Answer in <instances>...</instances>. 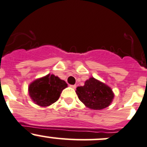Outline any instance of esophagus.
Returning a JSON list of instances; mask_svg holds the SVG:
<instances>
[{"mask_svg":"<svg viewBox=\"0 0 147 147\" xmlns=\"http://www.w3.org/2000/svg\"><path fill=\"white\" fill-rule=\"evenodd\" d=\"M69 87H72V88H73V89L76 88V85H75V84H71V85H69Z\"/></svg>","mask_w":147,"mask_h":147,"instance_id":"1","label":"esophagus"}]
</instances>
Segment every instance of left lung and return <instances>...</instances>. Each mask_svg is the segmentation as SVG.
I'll return each instance as SVG.
<instances>
[{
  "label": "left lung",
  "mask_w": 147,
  "mask_h": 147,
  "mask_svg": "<svg viewBox=\"0 0 147 147\" xmlns=\"http://www.w3.org/2000/svg\"><path fill=\"white\" fill-rule=\"evenodd\" d=\"M76 93L87 107L95 110L107 107L115 97L109 86L94 78L86 80L84 86L77 87Z\"/></svg>",
  "instance_id": "8db88e82"
}]
</instances>
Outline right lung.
I'll use <instances>...</instances> for the list:
<instances>
[{
	"mask_svg": "<svg viewBox=\"0 0 147 147\" xmlns=\"http://www.w3.org/2000/svg\"><path fill=\"white\" fill-rule=\"evenodd\" d=\"M67 84L54 75L48 74L33 81L28 87L30 97L36 105L47 107L57 101Z\"/></svg>",
	"mask_w": 147,
	"mask_h": 147,
	"instance_id": "obj_1",
	"label": "right lung"
}]
</instances>
